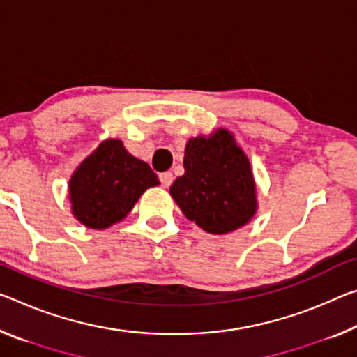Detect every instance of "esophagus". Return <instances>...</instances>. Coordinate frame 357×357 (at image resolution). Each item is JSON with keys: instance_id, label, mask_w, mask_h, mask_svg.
<instances>
[{"instance_id": "obj_1", "label": "esophagus", "mask_w": 357, "mask_h": 357, "mask_svg": "<svg viewBox=\"0 0 357 357\" xmlns=\"http://www.w3.org/2000/svg\"><path fill=\"white\" fill-rule=\"evenodd\" d=\"M160 183L163 188H169L173 183V174L169 172H165V173H160Z\"/></svg>"}]
</instances>
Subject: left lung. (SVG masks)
<instances>
[{
    "instance_id": "8db88e82",
    "label": "left lung",
    "mask_w": 357,
    "mask_h": 357,
    "mask_svg": "<svg viewBox=\"0 0 357 357\" xmlns=\"http://www.w3.org/2000/svg\"><path fill=\"white\" fill-rule=\"evenodd\" d=\"M169 194L184 216L208 234H229L256 213L251 165L227 130L188 141L184 174Z\"/></svg>"
}]
</instances>
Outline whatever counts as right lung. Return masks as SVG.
I'll use <instances>...</instances> for the list:
<instances>
[{
    "label": "right lung",
    "mask_w": 357,
    "mask_h": 357,
    "mask_svg": "<svg viewBox=\"0 0 357 357\" xmlns=\"http://www.w3.org/2000/svg\"><path fill=\"white\" fill-rule=\"evenodd\" d=\"M158 184L148 163L128 154L122 141L106 139L73 174V214L90 229H106L126 218L146 189Z\"/></svg>",
    "instance_id": "add662e5"
}]
</instances>
